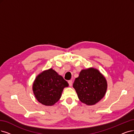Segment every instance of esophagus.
<instances>
[{"label": "esophagus", "mask_w": 134, "mask_h": 134, "mask_svg": "<svg viewBox=\"0 0 134 134\" xmlns=\"http://www.w3.org/2000/svg\"><path fill=\"white\" fill-rule=\"evenodd\" d=\"M68 83L69 84V86H72V81L71 80H70L68 81Z\"/></svg>", "instance_id": "1"}]
</instances>
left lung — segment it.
<instances>
[{"label": "left lung", "instance_id": "left-lung-1", "mask_svg": "<svg viewBox=\"0 0 134 134\" xmlns=\"http://www.w3.org/2000/svg\"><path fill=\"white\" fill-rule=\"evenodd\" d=\"M73 87L82 103L92 105L105 96L107 83L105 77L99 71L91 68L82 70L79 77L76 78Z\"/></svg>", "mask_w": 134, "mask_h": 134}]
</instances>
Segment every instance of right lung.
<instances>
[{
    "instance_id": "obj_1",
    "label": "right lung",
    "mask_w": 134,
    "mask_h": 134,
    "mask_svg": "<svg viewBox=\"0 0 134 134\" xmlns=\"http://www.w3.org/2000/svg\"><path fill=\"white\" fill-rule=\"evenodd\" d=\"M68 83L52 68L43 71L36 78L32 90L36 99L42 104L51 106L60 99Z\"/></svg>"
}]
</instances>
